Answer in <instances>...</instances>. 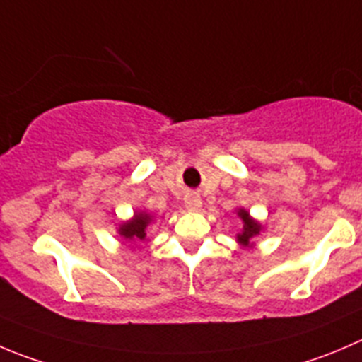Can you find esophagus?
Returning <instances> with one entry per match:
<instances>
[{
  "label": "esophagus",
  "instance_id": "obj_1",
  "mask_svg": "<svg viewBox=\"0 0 362 362\" xmlns=\"http://www.w3.org/2000/svg\"><path fill=\"white\" fill-rule=\"evenodd\" d=\"M185 206H187L188 211H201L202 201L197 194H188L185 199Z\"/></svg>",
  "mask_w": 362,
  "mask_h": 362
}]
</instances>
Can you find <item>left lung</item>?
<instances>
[{
	"instance_id": "left-lung-1",
	"label": "left lung",
	"mask_w": 362,
	"mask_h": 362,
	"mask_svg": "<svg viewBox=\"0 0 362 362\" xmlns=\"http://www.w3.org/2000/svg\"><path fill=\"white\" fill-rule=\"evenodd\" d=\"M235 211L236 216L242 220V230L236 235V242H238V245L243 247V249H245V247H252V240L263 230V223H261L259 220L254 218V216H250V213L247 211L245 208H236Z\"/></svg>"
}]
</instances>
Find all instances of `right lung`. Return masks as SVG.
Returning <instances> with one entry per match:
<instances>
[{
	"mask_svg": "<svg viewBox=\"0 0 362 362\" xmlns=\"http://www.w3.org/2000/svg\"><path fill=\"white\" fill-rule=\"evenodd\" d=\"M151 222H154L153 213L147 211V209H139V211L133 213L132 218L119 222L117 235L126 240L127 243L142 242V240H146V229Z\"/></svg>",
	"mask_w": 362,
	"mask_h": 362,
	"instance_id": "obj_1",
	"label": "right lung"
}]
</instances>
